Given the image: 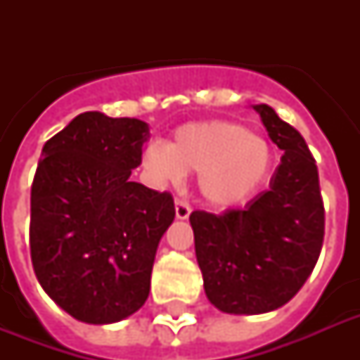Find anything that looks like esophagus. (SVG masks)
<instances>
[{
  "label": "esophagus",
  "mask_w": 360,
  "mask_h": 360,
  "mask_svg": "<svg viewBox=\"0 0 360 360\" xmlns=\"http://www.w3.org/2000/svg\"><path fill=\"white\" fill-rule=\"evenodd\" d=\"M191 214V205L183 200H175V217L179 220H186Z\"/></svg>",
  "instance_id": "1"
}]
</instances>
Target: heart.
Returning <instances> with one entry per match:
<instances>
[{
	"label": "heart",
	"mask_w": 360,
	"mask_h": 360,
	"mask_svg": "<svg viewBox=\"0 0 360 360\" xmlns=\"http://www.w3.org/2000/svg\"><path fill=\"white\" fill-rule=\"evenodd\" d=\"M273 166L271 143L230 121L186 123L175 130L168 146L153 143L143 153V168L151 179L175 185L185 172L198 174L203 200L222 209L256 196Z\"/></svg>",
	"instance_id": "1"
}]
</instances>
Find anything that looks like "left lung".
<instances>
[{"label":"left lung","mask_w":360,"mask_h":360,"mask_svg":"<svg viewBox=\"0 0 360 360\" xmlns=\"http://www.w3.org/2000/svg\"><path fill=\"white\" fill-rule=\"evenodd\" d=\"M254 110L284 151L269 191L243 209L191 214L205 295L219 310L239 316L291 301L316 267L325 233L318 166L307 141L271 106Z\"/></svg>","instance_id":"obj_1"}]
</instances>
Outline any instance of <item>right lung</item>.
<instances>
[{"label":"right lung","instance_id":"obj_1","mask_svg":"<svg viewBox=\"0 0 360 360\" xmlns=\"http://www.w3.org/2000/svg\"><path fill=\"white\" fill-rule=\"evenodd\" d=\"M147 138L143 121L86 112L42 147L31 185V262L48 297L84 323L121 321L149 297L175 207L169 192L130 179Z\"/></svg>","mask_w":360,"mask_h":360}]
</instances>
